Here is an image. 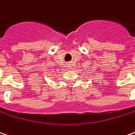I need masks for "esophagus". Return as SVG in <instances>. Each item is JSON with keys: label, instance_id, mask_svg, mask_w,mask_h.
<instances>
[{"label": "esophagus", "instance_id": "obj_1", "mask_svg": "<svg viewBox=\"0 0 135 135\" xmlns=\"http://www.w3.org/2000/svg\"><path fill=\"white\" fill-rule=\"evenodd\" d=\"M70 64H68V66H70Z\"/></svg>", "mask_w": 135, "mask_h": 135}]
</instances>
